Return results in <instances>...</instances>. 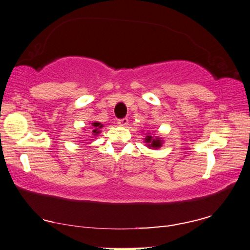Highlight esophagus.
<instances>
[{
    "label": "esophagus",
    "instance_id": "esophagus-1",
    "mask_svg": "<svg viewBox=\"0 0 250 250\" xmlns=\"http://www.w3.org/2000/svg\"><path fill=\"white\" fill-rule=\"evenodd\" d=\"M128 122H129V119L125 117V118L118 119V121H117V124H118V125H121V126H125V125H128Z\"/></svg>",
    "mask_w": 250,
    "mask_h": 250
}]
</instances>
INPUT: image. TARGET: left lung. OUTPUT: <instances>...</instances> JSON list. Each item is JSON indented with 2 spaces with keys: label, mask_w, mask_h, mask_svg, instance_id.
Returning a JSON list of instances; mask_svg holds the SVG:
<instances>
[{
  "label": "left lung",
  "mask_w": 250,
  "mask_h": 250,
  "mask_svg": "<svg viewBox=\"0 0 250 250\" xmlns=\"http://www.w3.org/2000/svg\"><path fill=\"white\" fill-rule=\"evenodd\" d=\"M146 142L148 143V146L152 148H159L161 146V141L158 139H153L151 136H146Z\"/></svg>",
  "instance_id": "left-lung-1"
}]
</instances>
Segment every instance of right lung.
<instances>
[{
    "label": "right lung",
    "instance_id": "1",
    "mask_svg": "<svg viewBox=\"0 0 250 250\" xmlns=\"http://www.w3.org/2000/svg\"><path fill=\"white\" fill-rule=\"evenodd\" d=\"M92 129H93V133H95V135H97L98 133H99V129H101V128H102V125H101V124H99V122H93V124H92Z\"/></svg>",
    "mask_w": 250,
    "mask_h": 250
}]
</instances>
